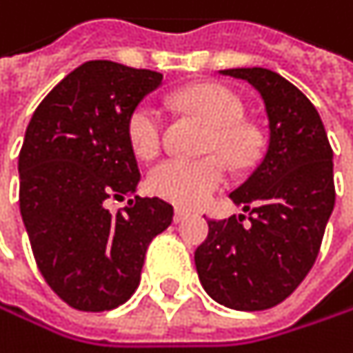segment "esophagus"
<instances>
[{"mask_svg": "<svg viewBox=\"0 0 353 353\" xmlns=\"http://www.w3.org/2000/svg\"><path fill=\"white\" fill-rule=\"evenodd\" d=\"M190 217V211H186V209H175L173 211V221L175 223H182L184 219H188Z\"/></svg>", "mask_w": 353, "mask_h": 353, "instance_id": "34e87169", "label": "esophagus"}]
</instances>
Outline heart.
Wrapping results in <instances>:
<instances>
[{
    "label": "heart",
    "mask_w": 353,
    "mask_h": 353,
    "mask_svg": "<svg viewBox=\"0 0 353 353\" xmlns=\"http://www.w3.org/2000/svg\"><path fill=\"white\" fill-rule=\"evenodd\" d=\"M184 111L196 115L207 128V150H217L230 165H248L261 146V132L242 121V101L221 84H194L175 94ZM163 119L154 105L140 103L128 117V138L134 152L150 159L161 148ZM148 190L178 207H201L225 182V165L217 154L203 159H165L148 173Z\"/></svg>",
    "instance_id": "b5f03b06"
}]
</instances>
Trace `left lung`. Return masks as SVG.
<instances>
[{"label": "left lung", "instance_id": "8db88e82", "mask_svg": "<svg viewBox=\"0 0 353 353\" xmlns=\"http://www.w3.org/2000/svg\"><path fill=\"white\" fill-rule=\"evenodd\" d=\"M248 82L267 115V148L230 199L248 213L209 221L194 263L205 292L234 310L283 302L312 269L335 207L333 150L319 111L290 80L267 68L219 70Z\"/></svg>", "mask_w": 353, "mask_h": 353}]
</instances>
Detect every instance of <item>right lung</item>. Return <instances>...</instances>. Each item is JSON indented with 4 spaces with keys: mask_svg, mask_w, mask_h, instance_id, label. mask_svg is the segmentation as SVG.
Returning <instances> with one entry per match:
<instances>
[{
    "mask_svg": "<svg viewBox=\"0 0 353 353\" xmlns=\"http://www.w3.org/2000/svg\"><path fill=\"white\" fill-rule=\"evenodd\" d=\"M163 74L94 59L70 72L37 107L18 157L20 213L49 288L72 308L113 310L140 283L144 254L173 219L157 196L128 201L140 171L128 117Z\"/></svg>",
    "mask_w": 353,
    "mask_h": 353,
    "instance_id": "right-lung-1",
    "label": "right lung"
}]
</instances>
